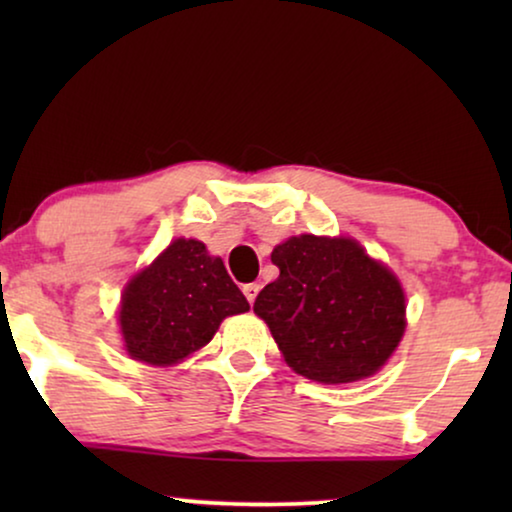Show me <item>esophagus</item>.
I'll list each match as a JSON object with an SVG mask.
<instances>
[{"label": "esophagus", "mask_w": 512, "mask_h": 512, "mask_svg": "<svg viewBox=\"0 0 512 512\" xmlns=\"http://www.w3.org/2000/svg\"><path fill=\"white\" fill-rule=\"evenodd\" d=\"M244 296H247V300L251 305H254V300H256V296H258V291H261V284H244Z\"/></svg>", "instance_id": "34e87169"}]
</instances>
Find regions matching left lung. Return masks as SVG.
<instances>
[{
  "mask_svg": "<svg viewBox=\"0 0 512 512\" xmlns=\"http://www.w3.org/2000/svg\"><path fill=\"white\" fill-rule=\"evenodd\" d=\"M279 277L258 293L284 361L321 384L375 375L405 333V293L352 237L298 235L277 244Z\"/></svg>",
  "mask_w": 512,
  "mask_h": 512,
  "instance_id": "left-lung-1",
  "label": "left lung"
}]
</instances>
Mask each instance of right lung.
Wrapping results in <instances>:
<instances>
[{
	"label": "right lung",
	"instance_id": "1",
	"mask_svg": "<svg viewBox=\"0 0 512 512\" xmlns=\"http://www.w3.org/2000/svg\"><path fill=\"white\" fill-rule=\"evenodd\" d=\"M247 310L221 258L179 237L125 286L118 324L132 359L172 366L205 347L223 319Z\"/></svg>",
	"mask_w": 512,
	"mask_h": 512
}]
</instances>
